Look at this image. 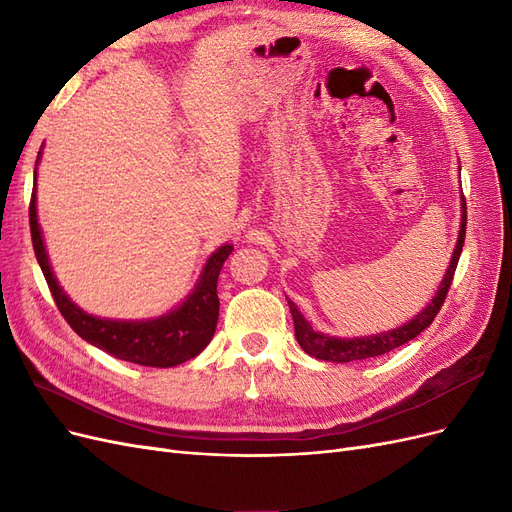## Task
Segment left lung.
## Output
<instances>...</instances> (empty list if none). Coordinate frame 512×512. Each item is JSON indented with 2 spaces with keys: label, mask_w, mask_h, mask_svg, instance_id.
I'll return each instance as SVG.
<instances>
[{
  "label": "left lung",
  "mask_w": 512,
  "mask_h": 512,
  "mask_svg": "<svg viewBox=\"0 0 512 512\" xmlns=\"http://www.w3.org/2000/svg\"><path fill=\"white\" fill-rule=\"evenodd\" d=\"M466 222H468V213H466V198H463L461 192V224H459V235H457V245L453 250L451 262H448L446 273L442 277V282L436 290V297H431V301L423 307V312H418L412 320L406 324H401L397 329L376 333V335H365V337H333L327 333L314 331L312 324L305 320V316L299 312V307L294 305L288 297L290 305V314L294 320V335H297L299 346L314 359L320 361H331V363H350V361H361V359H371V356H380L391 352L399 346L408 344L410 339H414L418 333H423L433 318L438 316L440 307L446 299V292L451 288L453 275L457 269V262L463 250V241H466Z\"/></svg>",
  "instance_id": "obj_1"
}]
</instances>
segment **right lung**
Segmentation results:
<instances>
[{"label": "right lung", "instance_id": "1", "mask_svg": "<svg viewBox=\"0 0 512 512\" xmlns=\"http://www.w3.org/2000/svg\"><path fill=\"white\" fill-rule=\"evenodd\" d=\"M40 158L42 151H38V162ZM34 179H38V168L34 170ZM29 228H32L38 265L46 277V284L51 288L61 316L66 318L74 333L83 337L91 346L128 363L147 367H175L194 359L211 342L220 316L218 277L224 260L232 252L230 243H224L209 256L194 290L170 312L149 320H113L87 314L59 286L38 224L36 185L32 203H29Z\"/></svg>", "mask_w": 512, "mask_h": 512}]
</instances>
